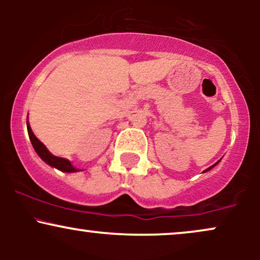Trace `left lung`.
<instances>
[{
    "mask_svg": "<svg viewBox=\"0 0 260 260\" xmlns=\"http://www.w3.org/2000/svg\"><path fill=\"white\" fill-rule=\"evenodd\" d=\"M220 161V160H219ZM219 161H217V162L216 164H214V165L213 166H210V168H209V169H207V170H205V171L204 172H207V171H209V170H211V169H213L214 168V166H216L217 165V164H219Z\"/></svg>",
    "mask_w": 260,
    "mask_h": 260,
    "instance_id": "1",
    "label": "left lung"
}]
</instances>
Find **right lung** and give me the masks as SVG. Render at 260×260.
Wrapping results in <instances>:
<instances>
[{
	"instance_id": "obj_1",
	"label": "right lung",
	"mask_w": 260,
	"mask_h": 260,
	"mask_svg": "<svg viewBox=\"0 0 260 260\" xmlns=\"http://www.w3.org/2000/svg\"><path fill=\"white\" fill-rule=\"evenodd\" d=\"M26 128H28L29 139H30L32 148L35 149L37 154L45 161V162L47 164V165L52 166V168L57 169L62 172H78V171H80V170L74 168L72 164H71L70 160L63 159V157L55 156V155H52L51 153H50V151L47 150V148L45 147L43 143H41L40 140L35 137V134L32 133L30 124H29L28 121H26Z\"/></svg>"
}]
</instances>
